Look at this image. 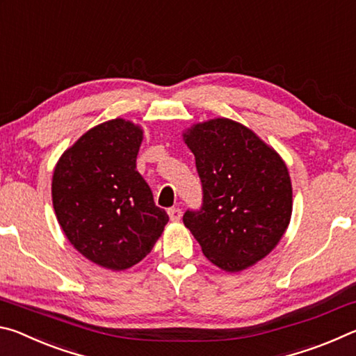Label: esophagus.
<instances>
[{
	"mask_svg": "<svg viewBox=\"0 0 356 356\" xmlns=\"http://www.w3.org/2000/svg\"><path fill=\"white\" fill-rule=\"evenodd\" d=\"M168 215H170L171 221H180V218H182V210L179 207H172L168 210Z\"/></svg>",
	"mask_w": 356,
	"mask_h": 356,
	"instance_id": "1",
	"label": "esophagus"
}]
</instances>
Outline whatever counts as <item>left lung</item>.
Listing matches in <instances>:
<instances>
[{
	"instance_id": "1",
	"label": "left lung",
	"mask_w": 356,
	"mask_h": 356,
	"mask_svg": "<svg viewBox=\"0 0 356 356\" xmlns=\"http://www.w3.org/2000/svg\"><path fill=\"white\" fill-rule=\"evenodd\" d=\"M182 136L204 195L201 210H186L184 225L210 262L242 272L275 250L291 222L287 166L254 131L227 118L191 125Z\"/></svg>"
}]
</instances>
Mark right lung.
Returning a JSON list of instances; mask_svg holds the SVG:
<instances>
[{
    "label": "right lung",
    "instance_id": "obj_1",
    "mask_svg": "<svg viewBox=\"0 0 356 356\" xmlns=\"http://www.w3.org/2000/svg\"><path fill=\"white\" fill-rule=\"evenodd\" d=\"M141 143L140 125L106 120L65 149L53 171V209L65 237L113 272L143 261L170 220L136 171Z\"/></svg>",
    "mask_w": 356,
    "mask_h": 356
}]
</instances>
